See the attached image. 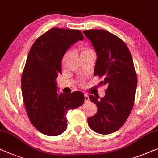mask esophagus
<instances>
[{
    "mask_svg": "<svg viewBox=\"0 0 158 158\" xmlns=\"http://www.w3.org/2000/svg\"><path fill=\"white\" fill-rule=\"evenodd\" d=\"M89 101V96L87 95V94H85V102L87 103V102H88Z\"/></svg>",
    "mask_w": 158,
    "mask_h": 158,
    "instance_id": "1",
    "label": "esophagus"
}]
</instances>
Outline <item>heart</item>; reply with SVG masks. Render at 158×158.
Instances as JSON below:
<instances>
[{"mask_svg":"<svg viewBox=\"0 0 158 158\" xmlns=\"http://www.w3.org/2000/svg\"><path fill=\"white\" fill-rule=\"evenodd\" d=\"M87 50H89V49H86V50H85V51H87Z\"/></svg>","mask_w":158,"mask_h":158,"instance_id":"heart-1","label":"heart"}]
</instances>
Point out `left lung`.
<instances>
[{
	"label": "left lung",
	"mask_w": 158,
	"mask_h": 158,
	"mask_svg": "<svg viewBox=\"0 0 158 158\" xmlns=\"http://www.w3.org/2000/svg\"><path fill=\"white\" fill-rule=\"evenodd\" d=\"M97 55L94 76L106 86L104 97L89 95L98 111L87 118L93 131L110 134L124 125L132 110L137 87V76L131 54L122 40L105 30L84 31Z\"/></svg>",
	"instance_id": "8db88e82"
}]
</instances>
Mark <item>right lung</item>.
I'll use <instances>...</instances> for the list:
<instances>
[{
    "instance_id": "obj_1",
    "label": "right lung",
    "mask_w": 158,
    "mask_h": 158,
    "mask_svg": "<svg viewBox=\"0 0 158 158\" xmlns=\"http://www.w3.org/2000/svg\"><path fill=\"white\" fill-rule=\"evenodd\" d=\"M83 39L79 30L54 27L38 38L31 48L22 75V94L30 120L43 134L63 133L66 130L67 111L85 101L80 91L57 93L56 82L62 73L63 57L71 46Z\"/></svg>"
}]
</instances>
